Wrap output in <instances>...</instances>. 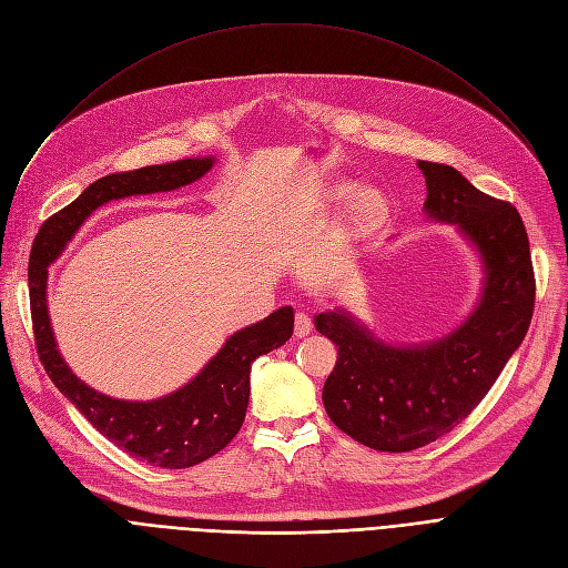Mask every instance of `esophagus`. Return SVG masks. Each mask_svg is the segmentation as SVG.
I'll return each mask as SVG.
<instances>
[{"instance_id": "1", "label": "esophagus", "mask_w": 568, "mask_h": 568, "mask_svg": "<svg viewBox=\"0 0 568 568\" xmlns=\"http://www.w3.org/2000/svg\"><path fill=\"white\" fill-rule=\"evenodd\" d=\"M311 332H313L311 317H308L306 313H296V317H294V336H296V338H304V336H308Z\"/></svg>"}]
</instances>
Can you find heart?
I'll return each mask as SVG.
<instances>
[{
	"label": "heart",
	"mask_w": 568,
	"mask_h": 568,
	"mask_svg": "<svg viewBox=\"0 0 568 568\" xmlns=\"http://www.w3.org/2000/svg\"><path fill=\"white\" fill-rule=\"evenodd\" d=\"M352 184L336 182L324 191L326 202H341L352 193ZM389 216V197H386L379 189H359L354 191L347 204V219L356 227H373Z\"/></svg>",
	"instance_id": "obj_1"
}]
</instances>
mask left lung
Instances as JSON below:
<instances>
[{
	"instance_id": "obj_1",
	"label": "left lung",
	"mask_w": 568,
	"mask_h": 568,
	"mask_svg": "<svg viewBox=\"0 0 568 568\" xmlns=\"http://www.w3.org/2000/svg\"><path fill=\"white\" fill-rule=\"evenodd\" d=\"M416 165L426 176V219L454 225L479 257L481 292L469 315L424 343L382 341L345 306L313 317L338 347L322 389L326 414L352 439L389 454L452 433L520 347L534 311L529 239L516 206L481 193L452 165Z\"/></svg>"
}]
</instances>
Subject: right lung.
<instances>
[{
	"instance_id": "right-lung-1",
	"label": "right lung",
	"mask_w": 568,
	"mask_h": 568,
	"mask_svg": "<svg viewBox=\"0 0 568 568\" xmlns=\"http://www.w3.org/2000/svg\"><path fill=\"white\" fill-rule=\"evenodd\" d=\"M214 165L216 156H197L103 176L43 223L29 257L34 338L48 377L119 449L165 469L193 467L232 442L246 416L251 366L257 356L290 341L294 329L292 306L234 332L202 371L179 389L152 400H124L92 389L59 352L48 313V266L59 260L78 230L103 204L131 195L176 191L197 182Z\"/></svg>"
}]
</instances>
